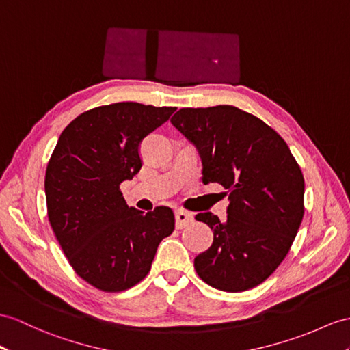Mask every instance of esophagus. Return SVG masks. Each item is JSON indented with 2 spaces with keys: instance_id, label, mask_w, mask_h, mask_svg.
I'll use <instances>...</instances> for the list:
<instances>
[{
  "instance_id": "esophagus-1",
  "label": "esophagus",
  "mask_w": 350,
  "mask_h": 350,
  "mask_svg": "<svg viewBox=\"0 0 350 350\" xmlns=\"http://www.w3.org/2000/svg\"><path fill=\"white\" fill-rule=\"evenodd\" d=\"M193 219H194L193 214H190V212H187V211H176L175 212V227L178 230H181L189 224H191Z\"/></svg>"
}]
</instances>
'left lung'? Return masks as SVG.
Returning <instances> with one entry per match:
<instances>
[{
	"label": "left lung",
	"mask_w": 350,
	"mask_h": 350,
	"mask_svg": "<svg viewBox=\"0 0 350 350\" xmlns=\"http://www.w3.org/2000/svg\"><path fill=\"white\" fill-rule=\"evenodd\" d=\"M170 122L198 150L203 184L228 190L227 221L196 215L214 232L211 248L194 258L196 271L227 293L260 285L286 257L304 214L303 174L286 142L232 105L181 108Z\"/></svg>",
	"instance_id": "obj_1"
}]
</instances>
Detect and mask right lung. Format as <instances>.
<instances>
[{
	"label": "right lung",
	"mask_w": 350,
	"mask_h": 350,
	"mask_svg": "<svg viewBox=\"0 0 350 350\" xmlns=\"http://www.w3.org/2000/svg\"><path fill=\"white\" fill-rule=\"evenodd\" d=\"M176 108L138 102L92 108L61 133L46 170L50 226L75 273L107 293L147 276L174 212L127 206L120 184L139 172V146Z\"/></svg>",
	"instance_id": "obj_1"
}]
</instances>
